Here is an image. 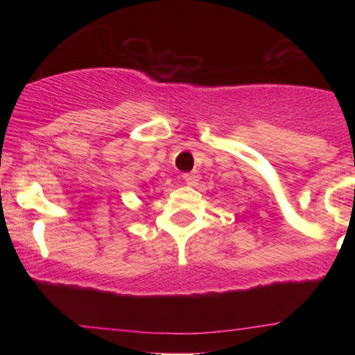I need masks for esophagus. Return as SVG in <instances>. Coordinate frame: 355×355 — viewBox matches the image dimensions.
<instances>
[{"mask_svg":"<svg viewBox=\"0 0 355 355\" xmlns=\"http://www.w3.org/2000/svg\"><path fill=\"white\" fill-rule=\"evenodd\" d=\"M183 177V182L187 183V185H190V187H195L198 183V175L197 173H183L182 175Z\"/></svg>","mask_w":355,"mask_h":355,"instance_id":"34e87169","label":"esophagus"}]
</instances>
